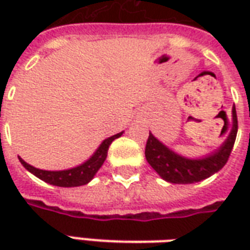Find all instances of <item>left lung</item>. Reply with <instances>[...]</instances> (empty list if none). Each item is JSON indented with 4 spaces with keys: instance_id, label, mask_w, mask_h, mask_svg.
Returning a JSON list of instances; mask_svg holds the SVG:
<instances>
[{
    "instance_id": "8db88e82",
    "label": "left lung",
    "mask_w": 250,
    "mask_h": 250,
    "mask_svg": "<svg viewBox=\"0 0 250 250\" xmlns=\"http://www.w3.org/2000/svg\"><path fill=\"white\" fill-rule=\"evenodd\" d=\"M237 123L236 107L231 108V128L225 142L217 150L202 158H188L179 155L150 132L146 143V159L158 175L170 184L188 185L201 182L218 173L228 162L236 142Z\"/></svg>"
}]
</instances>
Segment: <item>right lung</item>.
Segmentation results:
<instances>
[{
    "mask_svg": "<svg viewBox=\"0 0 250 250\" xmlns=\"http://www.w3.org/2000/svg\"><path fill=\"white\" fill-rule=\"evenodd\" d=\"M123 131L104 139L102 142V145L98 147V150L93 152L92 157L87 159L85 162L79 165L76 167L66 168V170H57V171H49V170H41V168L33 167L30 166L29 163H26L20 158V162L24 166L29 173L36 175L37 178H40L41 181H44L46 184L53 185V186H59V188H76V186H83L87 185L88 182H91L93 177L96 175L99 171V168L102 167V165L107 158V151H108L109 145L118 139L119 136H122Z\"/></svg>",
    "mask_w": 250,
    "mask_h": 250,
    "instance_id": "obj_1",
    "label": "right lung"
}]
</instances>
